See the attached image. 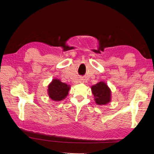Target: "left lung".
<instances>
[{
  "label": "left lung",
  "mask_w": 154,
  "mask_h": 154,
  "mask_svg": "<svg viewBox=\"0 0 154 154\" xmlns=\"http://www.w3.org/2000/svg\"><path fill=\"white\" fill-rule=\"evenodd\" d=\"M91 90L97 105H106L110 101V90L104 82H99L92 86Z\"/></svg>",
  "instance_id": "1"
}]
</instances>
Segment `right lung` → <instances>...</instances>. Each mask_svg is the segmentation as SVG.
I'll return each instance as SVG.
<instances>
[{
    "label": "right lung",
    "instance_id": "right-lung-1",
    "mask_svg": "<svg viewBox=\"0 0 154 154\" xmlns=\"http://www.w3.org/2000/svg\"><path fill=\"white\" fill-rule=\"evenodd\" d=\"M69 89L70 87L66 83L54 79L48 86V94L54 101H61L67 96Z\"/></svg>",
    "mask_w": 154,
    "mask_h": 154
}]
</instances>
